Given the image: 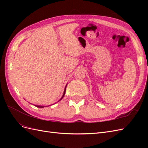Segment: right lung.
Returning a JSON list of instances; mask_svg holds the SVG:
<instances>
[{"mask_svg":"<svg viewBox=\"0 0 148 148\" xmlns=\"http://www.w3.org/2000/svg\"><path fill=\"white\" fill-rule=\"evenodd\" d=\"M65 89H66V87H65V90H64V95H63V96H62V98H61V99L59 100V101H60L62 99V98H63L64 97V95H65ZM35 106H36V107H39V108H42V107H44V106H36V105Z\"/></svg>","mask_w":148,"mask_h":148,"instance_id":"obj_1","label":"right lung"}]
</instances>
